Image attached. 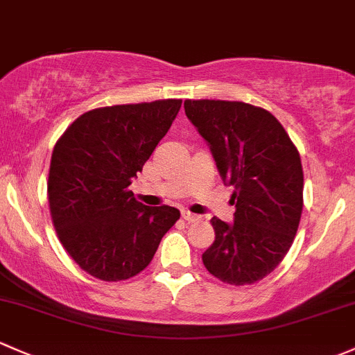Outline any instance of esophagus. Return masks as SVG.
<instances>
[{
	"label": "esophagus",
	"instance_id": "esophagus-1",
	"mask_svg": "<svg viewBox=\"0 0 355 355\" xmlns=\"http://www.w3.org/2000/svg\"><path fill=\"white\" fill-rule=\"evenodd\" d=\"M182 218H184L185 221L193 223V221H199V219H202V216L193 214V212H190V211H187V209H185V211H182Z\"/></svg>",
	"mask_w": 355,
	"mask_h": 355
}]
</instances>
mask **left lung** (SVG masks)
<instances>
[{"instance_id": "left-lung-1", "label": "left lung", "mask_w": 355, "mask_h": 355, "mask_svg": "<svg viewBox=\"0 0 355 355\" xmlns=\"http://www.w3.org/2000/svg\"><path fill=\"white\" fill-rule=\"evenodd\" d=\"M184 107L223 182L234 187L236 204L233 223L211 219L216 238L202 262L219 281L253 284L282 262L300 226V153L281 122L260 107L226 100H185Z\"/></svg>"}]
</instances>
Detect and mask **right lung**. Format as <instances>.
I'll return each instance as SVG.
<instances>
[{
  "instance_id": "1",
  "label": "right lung",
  "mask_w": 355,
  "mask_h": 355,
  "mask_svg": "<svg viewBox=\"0 0 355 355\" xmlns=\"http://www.w3.org/2000/svg\"><path fill=\"white\" fill-rule=\"evenodd\" d=\"M180 107L170 98L89 110L55 143L47 182L52 223L93 277L117 282L139 274L180 218L175 207L137 202L129 190Z\"/></svg>"
}]
</instances>
